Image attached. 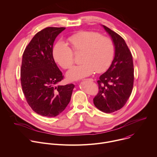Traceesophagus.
Listing matches in <instances>:
<instances>
[{"label": "esophagus", "mask_w": 157, "mask_h": 157, "mask_svg": "<svg viewBox=\"0 0 157 157\" xmlns=\"http://www.w3.org/2000/svg\"><path fill=\"white\" fill-rule=\"evenodd\" d=\"M85 80H89V81H91V82L94 81V80L92 78H86V79H85Z\"/></svg>", "instance_id": "obj_1"}]
</instances>
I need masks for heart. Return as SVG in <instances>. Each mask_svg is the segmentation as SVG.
<instances>
[{
	"label": "heart",
	"instance_id": "1",
	"mask_svg": "<svg viewBox=\"0 0 157 157\" xmlns=\"http://www.w3.org/2000/svg\"><path fill=\"white\" fill-rule=\"evenodd\" d=\"M75 52H82L83 62L73 66L66 74L68 80L74 81L91 75L95 71L102 72L111 65L115 55L113 41L92 31H81L68 38ZM72 50L63 41L58 42L53 49V57L62 68H68L74 63Z\"/></svg>",
	"mask_w": 157,
	"mask_h": 157
}]
</instances>
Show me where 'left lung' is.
Here are the masks:
<instances>
[{
	"label": "left lung",
	"mask_w": 157,
	"mask_h": 157,
	"mask_svg": "<svg viewBox=\"0 0 157 157\" xmlns=\"http://www.w3.org/2000/svg\"><path fill=\"white\" fill-rule=\"evenodd\" d=\"M115 46L113 60L107 71L97 81L98 94L94 98L95 106L105 113L122 108L129 98L133 86L134 69L131 52L124 39L107 27L101 25Z\"/></svg>",
	"instance_id": "obj_1"
}]
</instances>
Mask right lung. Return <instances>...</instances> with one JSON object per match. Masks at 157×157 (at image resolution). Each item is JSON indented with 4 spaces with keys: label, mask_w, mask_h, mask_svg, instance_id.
<instances>
[{
    "label": "right lung",
    "mask_w": 157,
    "mask_h": 157,
    "mask_svg": "<svg viewBox=\"0 0 157 157\" xmlns=\"http://www.w3.org/2000/svg\"><path fill=\"white\" fill-rule=\"evenodd\" d=\"M65 27H47L35 35L22 56L21 70L24 94L32 109L47 117L62 113L71 101L75 85H57L62 73L53 57V45Z\"/></svg>",
    "instance_id": "right-lung-1"
}]
</instances>
